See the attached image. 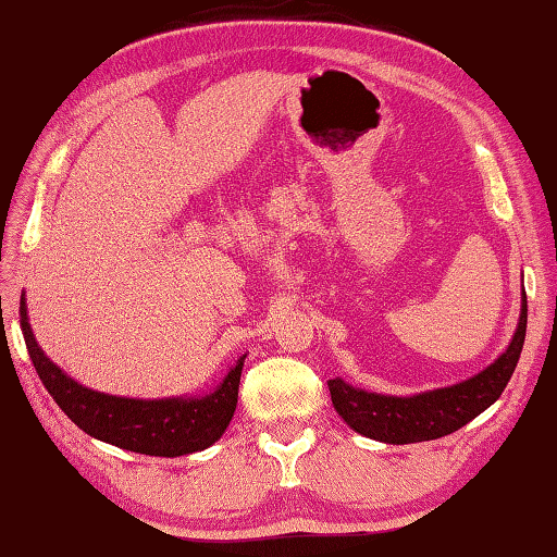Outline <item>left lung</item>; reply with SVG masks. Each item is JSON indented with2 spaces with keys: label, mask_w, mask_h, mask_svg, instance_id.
I'll return each instance as SVG.
<instances>
[{
  "label": "left lung",
  "mask_w": 557,
  "mask_h": 557,
  "mask_svg": "<svg viewBox=\"0 0 557 557\" xmlns=\"http://www.w3.org/2000/svg\"><path fill=\"white\" fill-rule=\"evenodd\" d=\"M523 339H527V290L521 293L519 324L505 354H499L478 375L456 385L405 397L369 393L363 387L344 383L342 377H334L327 381L332 405L354 432L375 442L417 444L442 438L458 432L470 419L499 400L519 363Z\"/></svg>",
  "instance_id": "1"
}]
</instances>
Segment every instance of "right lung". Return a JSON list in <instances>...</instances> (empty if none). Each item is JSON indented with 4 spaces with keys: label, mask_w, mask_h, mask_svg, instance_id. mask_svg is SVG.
Segmentation results:
<instances>
[{
    "label": "right lung",
    "mask_w": 557,
    "mask_h": 557,
    "mask_svg": "<svg viewBox=\"0 0 557 557\" xmlns=\"http://www.w3.org/2000/svg\"><path fill=\"white\" fill-rule=\"evenodd\" d=\"M21 332L36 373L52 400L89 436L133 454L176 458L213 446L225 434L237 407L239 375L245 356L227 371L213 393L196 397H164V400H133L97 393L79 385L40 349L28 324L26 298L21 296Z\"/></svg>",
    "instance_id": "add662e5"
}]
</instances>
